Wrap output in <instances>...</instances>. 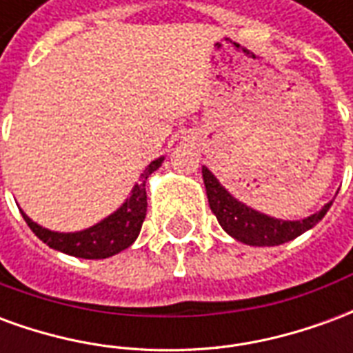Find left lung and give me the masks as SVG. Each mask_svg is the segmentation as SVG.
I'll list each match as a JSON object with an SVG mask.
<instances>
[{
    "label": "left lung",
    "mask_w": 353,
    "mask_h": 353,
    "mask_svg": "<svg viewBox=\"0 0 353 353\" xmlns=\"http://www.w3.org/2000/svg\"><path fill=\"white\" fill-rule=\"evenodd\" d=\"M202 177H204V185H206L208 202H210V208L217 217L219 225L225 229L227 234L248 245L285 244L289 240L301 236L306 230H310L316 223L321 221L323 215L327 214V210L333 204V202H327L318 214L310 215L303 221H283V219L259 214L242 202H238L215 179L214 174L206 166L202 168Z\"/></svg>",
    "instance_id": "left-lung-1"
}]
</instances>
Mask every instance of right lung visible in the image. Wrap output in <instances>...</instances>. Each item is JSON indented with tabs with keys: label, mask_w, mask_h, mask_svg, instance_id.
Instances as JSON below:
<instances>
[{
	"label": "right lung",
	"mask_w": 353,
	"mask_h": 353,
	"mask_svg": "<svg viewBox=\"0 0 353 353\" xmlns=\"http://www.w3.org/2000/svg\"><path fill=\"white\" fill-rule=\"evenodd\" d=\"M162 161L164 159L161 157L143 170V174L139 176V183L134 185L130 196L115 214H111L103 221L96 223L94 227L87 230L54 232V230L39 227L24 212H20V214L35 236L43 240L52 250L68 253L73 257H81V259H105V257H111V255L126 250L138 238L147 214L145 181L147 177L161 166Z\"/></svg>",
	"instance_id": "1"
}]
</instances>
